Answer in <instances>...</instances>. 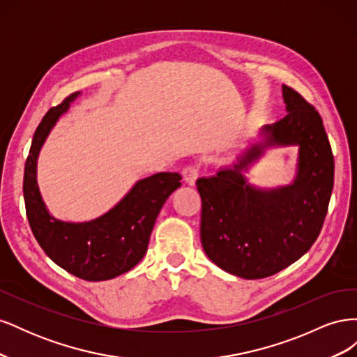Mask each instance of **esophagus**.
Segmentation results:
<instances>
[{
    "label": "esophagus",
    "mask_w": 357,
    "mask_h": 357,
    "mask_svg": "<svg viewBox=\"0 0 357 357\" xmlns=\"http://www.w3.org/2000/svg\"><path fill=\"white\" fill-rule=\"evenodd\" d=\"M198 176H199V167L197 165H189L183 169V177H185V181L190 186L195 185Z\"/></svg>",
    "instance_id": "1"
}]
</instances>
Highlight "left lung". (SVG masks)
I'll return each instance as SVG.
<instances>
[{
  "instance_id": "1",
  "label": "left lung",
  "mask_w": 357,
  "mask_h": 357,
  "mask_svg": "<svg viewBox=\"0 0 357 357\" xmlns=\"http://www.w3.org/2000/svg\"><path fill=\"white\" fill-rule=\"evenodd\" d=\"M283 96L289 114L264 128V146L252 147L234 169L197 181L204 252L226 273L247 280L277 274L310 250L333 189L335 160L319 112L289 86ZM274 144L300 146L297 180L286 188L256 191L239 171Z\"/></svg>"
}]
</instances>
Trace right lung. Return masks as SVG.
I'll return each mask as SVG.
<instances>
[{
  "label": "right lung",
  "mask_w": 357,
  "mask_h": 357,
  "mask_svg": "<svg viewBox=\"0 0 357 357\" xmlns=\"http://www.w3.org/2000/svg\"><path fill=\"white\" fill-rule=\"evenodd\" d=\"M75 96L77 92L52 107L36 129L25 162V208L32 234L53 262L82 280L101 282L128 273L142 261L162 205L181 186V176L158 172L139 180L113 210L92 222L67 223L53 219L40 197L36 165L50 129Z\"/></svg>",
  "instance_id": "1"
}]
</instances>
